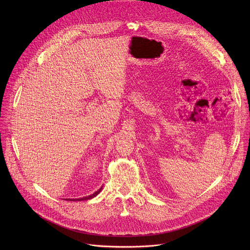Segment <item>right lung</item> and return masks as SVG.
Masks as SVG:
<instances>
[{
  "label": "right lung",
  "mask_w": 250,
  "mask_h": 250,
  "mask_svg": "<svg viewBox=\"0 0 250 250\" xmlns=\"http://www.w3.org/2000/svg\"><path fill=\"white\" fill-rule=\"evenodd\" d=\"M102 189H103V186L97 191V192H95L94 194H91V195H89V196H86V197H83V198H78V199H65L66 201H71V202H78V201H87V200H91V199H93L94 197H96L98 194H100V192L102 191Z\"/></svg>",
  "instance_id": "right-lung-1"
}]
</instances>
